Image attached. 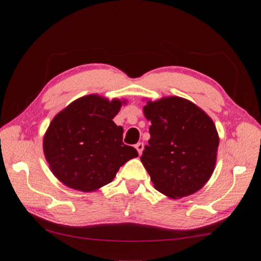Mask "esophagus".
<instances>
[{
    "instance_id": "obj_1",
    "label": "esophagus",
    "mask_w": 261,
    "mask_h": 261,
    "mask_svg": "<svg viewBox=\"0 0 261 261\" xmlns=\"http://www.w3.org/2000/svg\"><path fill=\"white\" fill-rule=\"evenodd\" d=\"M135 147H136V149H137V152H138V154L140 155L141 153H143V149H144V144L143 143H137L136 145H135Z\"/></svg>"
}]
</instances>
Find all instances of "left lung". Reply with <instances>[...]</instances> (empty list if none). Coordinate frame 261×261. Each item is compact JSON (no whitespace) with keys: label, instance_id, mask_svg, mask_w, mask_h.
<instances>
[{"label":"left lung","instance_id":"1","mask_svg":"<svg viewBox=\"0 0 261 261\" xmlns=\"http://www.w3.org/2000/svg\"><path fill=\"white\" fill-rule=\"evenodd\" d=\"M152 125L140 160L158 191L176 199L200 190L213 174L219 135L212 118L187 99L147 101Z\"/></svg>","mask_w":261,"mask_h":261}]
</instances>
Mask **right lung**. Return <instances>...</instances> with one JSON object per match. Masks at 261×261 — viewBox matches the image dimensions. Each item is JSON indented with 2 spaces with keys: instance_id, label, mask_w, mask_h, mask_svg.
Wrapping results in <instances>:
<instances>
[{
  "instance_id": "add662e5",
  "label": "right lung",
  "mask_w": 261,
  "mask_h": 261,
  "mask_svg": "<svg viewBox=\"0 0 261 261\" xmlns=\"http://www.w3.org/2000/svg\"><path fill=\"white\" fill-rule=\"evenodd\" d=\"M123 103L125 100L91 94L53 118L43 137V153L57 179L78 191H95L138 156L135 147L123 143V127L113 121Z\"/></svg>"
}]
</instances>
